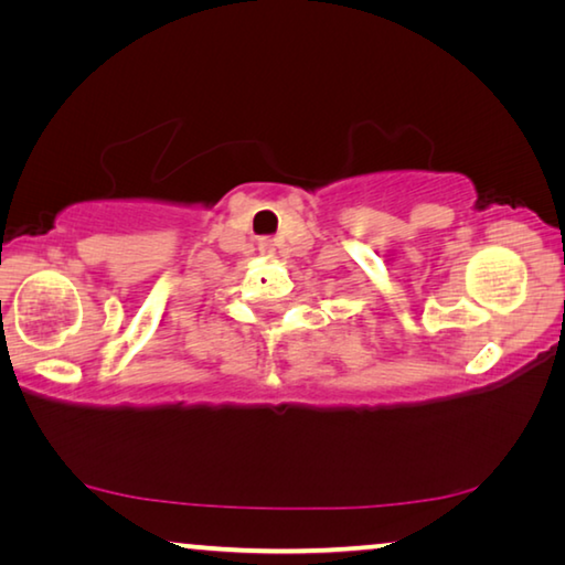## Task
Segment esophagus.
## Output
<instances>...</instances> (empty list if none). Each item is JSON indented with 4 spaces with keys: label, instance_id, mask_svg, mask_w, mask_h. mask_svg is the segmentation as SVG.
I'll return each mask as SVG.
<instances>
[{
    "label": "esophagus",
    "instance_id": "34e87169",
    "mask_svg": "<svg viewBox=\"0 0 565 565\" xmlns=\"http://www.w3.org/2000/svg\"><path fill=\"white\" fill-rule=\"evenodd\" d=\"M259 248H262V252H264V254H274V244L269 242V238H264V242L259 244Z\"/></svg>",
    "mask_w": 565,
    "mask_h": 565
}]
</instances>
